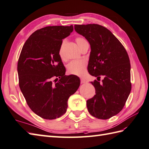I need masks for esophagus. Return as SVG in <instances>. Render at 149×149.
I'll return each mask as SVG.
<instances>
[{
    "label": "esophagus",
    "mask_w": 149,
    "mask_h": 149,
    "mask_svg": "<svg viewBox=\"0 0 149 149\" xmlns=\"http://www.w3.org/2000/svg\"><path fill=\"white\" fill-rule=\"evenodd\" d=\"M81 83H88V81H87L85 79H84V78H81Z\"/></svg>",
    "instance_id": "obj_1"
}]
</instances>
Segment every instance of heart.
<instances>
[{
	"mask_svg": "<svg viewBox=\"0 0 149 149\" xmlns=\"http://www.w3.org/2000/svg\"><path fill=\"white\" fill-rule=\"evenodd\" d=\"M75 40H76V42L79 47L84 42L86 41L85 39L82 37H77ZM64 44H65V42H63L59 49V55L61 57H63V49ZM86 62L83 60L72 61L67 66V70H68V72L69 74L77 75V76H83L86 72Z\"/></svg>",
	"mask_w": 149,
	"mask_h": 149,
	"instance_id": "1",
	"label": "heart"
}]
</instances>
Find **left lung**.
<instances>
[{"label":"left lung","instance_id":"obj_1","mask_svg":"<svg viewBox=\"0 0 149 149\" xmlns=\"http://www.w3.org/2000/svg\"><path fill=\"white\" fill-rule=\"evenodd\" d=\"M75 31L86 38L91 52L88 71L92 76H104L102 83H91L95 95L87 100L89 113L107 119L121 111L131 91L130 63L126 49L107 28L96 24L75 25Z\"/></svg>","mask_w":149,"mask_h":149}]
</instances>
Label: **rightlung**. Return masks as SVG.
Wrapping results in <instances>:
<instances>
[{
	"mask_svg": "<svg viewBox=\"0 0 149 149\" xmlns=\"http://www.w3.org/2000/svg\"><path fill=\"white\" fill-rule=\"evenodd\" d=\"M73 30L72 25L39 29L28 38L20 52L17 64L20 89L30 109L43 119L63 116L69 97L80 85L76 75L66 76L59 55L63 39Z\"/></svg>",
	"mask_w": 149,
	"mask_h": 149,
	"instance_id": "right-lung-1",
	"label": "right lung"
}]
</instances>
